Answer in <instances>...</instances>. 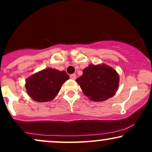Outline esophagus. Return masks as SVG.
Here are the masks:
<instances>
[{
    "label": "esophagus",
    "mask_w": 152,
    "mask_h": 152,
    "mask_svg": "<svg viewBox=\"0 0 152 152\" xmlns=\"http://www.w3.org/2000/svg\"><path fill=\"white\" fill-rule=\"evenodd\" d=\"M70 78H71V79H76V75L75 74H71L70 75Z\"/></svg>",
    "instance_id": "obj_1"
}]
</instances>
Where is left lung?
<instances>
[{"instance_id": "8db88e82", "label": "left lung", "mask_w": 152, "mask_h": 152, "mask_svg": "<svg viewBox=\"0 0 152 152\" xmlns=\"http://www.w3.org/2000/svg\"><path fill=\"white\" fill-rule=\"evenodd\" d=\"M118 74L106 65H89L83 75L76 79L82 91L94 102H103L111 98L118 86Z\"/></svg>"}]
</instances>
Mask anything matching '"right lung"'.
<instances>
[{
	"mask_svg": "<svg viewBox=\"0 0 152 152\" xmlns=\"http://www.w3.org/2000/svg\"><path fill=\"white\" fill-rule=\"evenodd\" d=\"M69 78L66 71L46 69L26 80L28 94L38 102H49L60 91L62 84Z\"/></svg>",
	"mask_w": 152,
	"mask_h": 152,
	"instance_id": "right-lung-1",
	"label": "right lung"
}]
</instances>
